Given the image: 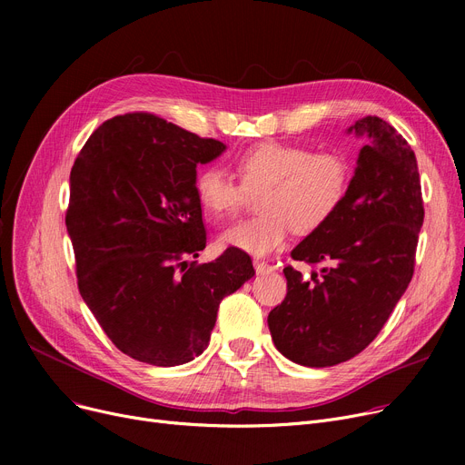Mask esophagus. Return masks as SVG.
Segmentation results:
<instances>
[{"label":"esophagus","instance_id":"34e87169","mask_svg":"<svg viewBox=\"0 0 465 465\" xmlns=\"http://www.w3.org/2000/svg\"><path fill=\"white\" fill-rule=\"evenodd\" d=\"M254 270L258 275H267L273 272V267L267 263V262H262V260H254Z\"/></svg>","mask_w":465,"mask_h":465}]
</instances>
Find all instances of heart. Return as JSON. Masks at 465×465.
I'll return each mask as SVG.
<instances>
[{
    "label": "heart",
    "instance_id": "b5f03b06",
    "mask_svg": "<svg viewBox=\"0 0 465 465\" xmlns=\"http://www.w3.org/2000/svg\"><path fill=\"white\" fill-rule=\"evenodd\" d=\"M241 183L224 169L203 167L195 177V195L207 214L223 220L237 214L260 193L263 214L220 232L218 242L252 256L279 251L290 232L302 235L322 228L343 203L351 167L337 153H312L300 144L265 141L235 158Z\"/></svg>",
    "mask_w": 465,
    "mask_h": 465
}]
</instances>
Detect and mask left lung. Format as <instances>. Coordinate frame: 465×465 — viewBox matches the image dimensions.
Returning a JSON list of instances; mask_svg holds the SVG:
<instances>
[{"instance_id": "obj_1", "label": "left lung", "mask_w": 465, "mask_h": 465, "mask_svg": "<svg viewBox=\"0 0 465 465\" xmlns=\"http://www.w3.org/2000/svg\"><path fill=\"white\" fill-rule=\"evenodd\" d=\"M349 134L365 137L343 203L309 233L292 258L322 265L302 281L284 267L286 298L267 324L281 354L328 368L360 354L379 335L407 290L424 223L420 175L409 143L379 116Z\"/></svg>"}]
</instances>
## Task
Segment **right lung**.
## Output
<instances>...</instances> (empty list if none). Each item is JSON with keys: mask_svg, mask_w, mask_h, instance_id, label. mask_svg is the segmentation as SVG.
<instances>
[{"mask_svg": "<svg viewBox=\"0 0 465 465\" xmlns=\"http://www.w3.org/2000/svg\"><path fill=\"white\" fill-rule=\"evenodd\" d=\"M226 151L149 113L97 128L69 175L67 233L79 292L114 347L173 368L200 356L218 305L254 277L247 252L200 256L207 233L195 167Z\"/></svg>", "mask_w": 465, "mask_h": 465, "instance_id": "add662e5", "label": "right lung"}]
</instances>
